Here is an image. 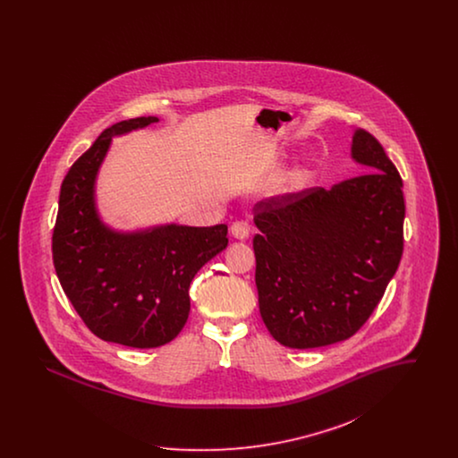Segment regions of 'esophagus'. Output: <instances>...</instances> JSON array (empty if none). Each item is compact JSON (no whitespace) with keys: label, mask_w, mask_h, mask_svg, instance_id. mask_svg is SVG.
Masks as SVG:
<instances>
[{"label":"esophagus","mask_w":458,"mask_h":458,"mask_svg":"<svg viewBox=\"0 0 458 458\" xmlns=\"http://www.w3.org/2000/svg\"><path fill=\"white\" fill-rule=\"evenodd\" d=\"M230 233H232L233 239L247 240L249 239V235H250V230H249V226H247L245 223L235 221V223L230 226Z\"/></svg>","instance_id":"obj_1"}]
</instances>
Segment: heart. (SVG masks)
<instances>
[{
    "label": "heart",
    "instance_id": "b5f03b06",
    "mask_svg": "<svg viewBox=\"0 0 458 458\" xmlns=\"http://www.w3.org/2000/svg\"><path fill=\"white\" fill-rule=\"evenodd\" d=\"M305 182H307V174L305 172H295L288 180V189L290 191H299V189L304 187Z\"/></svg>",
    "mask_w": 458,
    "mask_h": 458
}]
</instances>
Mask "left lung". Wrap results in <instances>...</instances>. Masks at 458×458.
Masks as SVG:
<instances>
[{
	"mask_svg": "<svg viewBox=\"0 0 458 458\" xmlns=\"http://www.w3.org/2000/svg\"><path fill=\"white\" fill-rule=\"evenodd\" d=\"M350 156L366 174L256 204V286L262 321L288 349L350 338L369 319L403 250L402 178L364 129Z\"/></svg>",
	"mask_w": 458,
	"mask_h": 458,
	"instance_id": "obj_1",
	"label": "left lung"
}]
</instances>
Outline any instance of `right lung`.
Here are the masks:
<instances>
[{
    "instance_id": "add662e5",
    "label": "right lung",
    "mask_w": 458,
    "mask_h": 458,
    "mask_svg": "<svg viewBox=\"0 0 458 458\" xmlns=\"http://www.w3.org/2000/svg\"><path fill=\"white\" fill-rule=\"evenodd\" d=\"M156 122L131 118L96 139L66 174L53 232V262L68 301L96 336L131 349L176 338L191 312V282L228 245L226 225L118 230L101 218L96 183L113 137Z\"/></svg>"
}]
</instances>
